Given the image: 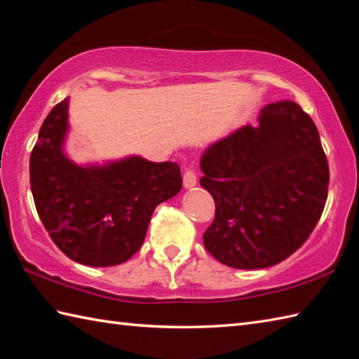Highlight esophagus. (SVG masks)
<instances>
[{
	"instance_id": "obj_1",
	"label": "esophagus",
	"mask_w": 359,
	"mask_h": 359,
	"mask_svg": "<svg viewBox=\"0 0 359 359\" xmlns=\"http://www.w3.org/2000/svg\"><path fill=\"white\" fill-rule=\"evenodd\" d=\"M196 184H197V177H196L194 171H191V170L185 171V174H184V187L187 189H191V188L196 187Z\"/></svg>"
}]
</instances>
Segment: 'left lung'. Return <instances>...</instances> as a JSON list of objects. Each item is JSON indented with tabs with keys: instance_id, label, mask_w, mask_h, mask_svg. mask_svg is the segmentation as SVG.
Masks as SVG:
<instances>
[{
	"instance_id": "obj_1",
	"label": "left lung",
	"mask_w": 359,
	"mask_h": 359,
	"mask_svg": "<svg viewBox=\"0 0 359 359\" xmlns=\"http://www.w3.org/2000/svg\"><path fill=\"white\" fill-rule=\"evenodd\" d=\"M257 121L201 158V185L216 203L203 245L239 270L266 269L294 253L316 226L329 189L318 128L299 104L270 103Z\"/></svg>"
}]
</instances>
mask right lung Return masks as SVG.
<instances>
[{"label": "right lung", "instance_id": "1", "mask_svg": "<svg viewBox=\"0 0 359 359\" xmlns=\"http://www.w3.org/2000/svg\"><path fill=\"white\" fill-rule=\"evenodd\" d=\"M69 97L53 106L30 154V189L50 239L89 266L126 262L140 250L157 205L182 189L180 168L142 156L77 163L67 156Z\"/></svg>", "mask_w": 359, "mask_h": 359}]
</instances>
